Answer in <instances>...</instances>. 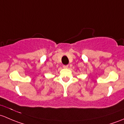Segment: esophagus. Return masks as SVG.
<instances>
[{
	"label": "esophagus",
	"mask_w": 124,
	"mask_h": 124,
	"mask_svg": "<svg viewBox=\"0 0 124 124\" xmlns=\"http://www.w3.org/2000/svg\"><path fill=\"white\" fill-rule=\"evenodd\" d=\"M68 67H69L68 65H64L63 66V68H64V69H67Z\"/></svg>",
	"instance_id": "1"
}]
</instances>
